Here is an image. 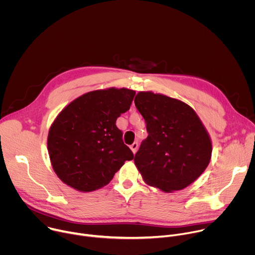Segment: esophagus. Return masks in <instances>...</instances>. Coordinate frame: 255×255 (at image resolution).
I'll return each instance as SVG.
<instances>
[{
  "label": "esophagus",
  "instance_id": "1",
  "mask_svg": "<svg viewBox=\"0 0 255 255\" xmlns=\"http://www.w3.org/2000/svg\"><path fill=\"white\" fill-rule=\"evenodd\" d=\"M130 149H131L132 152L135 154L136 151H137V149H138V143H137V142H134L133 144H131V145H130Z\"/></svg>",
  "mask_w": 255,
  "mask_h": 255
}]
</instances>
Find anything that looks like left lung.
<instances>
[{
  "instance_id": "8db88e82",
  "label": "left lung",
  "mask_w": 255,
  "mask_h": 255,
  "mask_svg": "<svg viewBox=\"0 0 255 255\" xmlns=\"http://www.w3.org/2000/svg\"><path fill=\"white\" fill-rule=\"evenodd\" d=\"M134 103L148 132L134 157L145 184L165 193L187 188L212 156V141L201 119L188 104L161 94L139 92Z\"/></svg>"
}]
</instances>
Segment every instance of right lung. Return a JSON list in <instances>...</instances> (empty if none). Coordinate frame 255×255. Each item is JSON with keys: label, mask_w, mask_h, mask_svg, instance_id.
<instances>
[{"label": "right lung", "mask_w": 255, "mask_h": 255, "mask_svg": "<svg viewBox=\"0 0 255 255\" xmlns=\"http://www.w3.org/2000/svg\"><path fill=\"white\" fill-rule=\"evenodd\" d=\"M134 96L135 91L126 88L97 90L62 109L47 137L50 162L62 183L85 193L99 190L134 158L116 126Z\"/></svg>", "instance_id": "add662e5"}]
</instances>
